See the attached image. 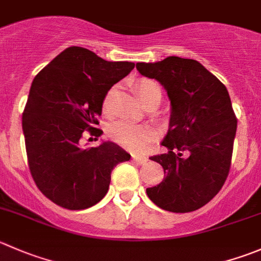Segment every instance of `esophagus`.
Listing matches in <instances>:
<instances>
[{"label":"esophagus","instance_id":"obj_1","mask_svg":"<svg viewBox=\"0 0 261 261\" xmlns=\"http://www.w3.org/2000/svg\"><path fill=\"white\" fill-rule=\"evenodd\" d=\"M133 161L136 162L138 164H144V163H146L148 158H146V156H143V155H133Z\"/></svg>","mask_w":261,"mask_h":261}]
</instances>
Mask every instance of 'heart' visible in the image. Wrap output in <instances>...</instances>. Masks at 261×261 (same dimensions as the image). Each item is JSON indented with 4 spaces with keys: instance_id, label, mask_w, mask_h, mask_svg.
Returning a JSON list of instances; mask_svg holds the SVG:
<instances>
[{
    "instance_id": "obj_1",
    "label": "heart",
    "mask_w": 261,
    "mask_h": 261,
    "mask_svg": "<svg viewBox=\"0 0 261 261\" xmlns=\"http://www.w3.org/2000/svg\"><path fill=\"white\" fill-rule=\"evenodd\" d=\"M136 94L145 106L156 103L162 98V90L159 85L153 80L141 79L134 85ZM117 98V87H113L106 93L103 98V112L107 116H112L115 112V103ZM108 136L115 143L120 144L123 148L133 151H140L153 141L155 138V131L149 125H136L128 121H116L108 128Z\"/></svg>"
}]
</instances>
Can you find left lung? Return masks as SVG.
<instances>
[{
	"label": "left lung",
	"mask_w": 261,
	"mask_h": 261,
	"mask_svg": "<svg viewBox=\"0 0 261 261\" xmlns=\"http://www.w3.org/2000/svg\"><path fill=\"white\" fill-rule=\"evenodd\" d=\"M136 69L158 80L171 100L168 131L162 141L168 151L150 156L163 167L166 178L146 194L164 211H196L218 194L231 168L237 118L227 88L190 58L138 62Z\"/></svg>",
	"instance_id": "8db88e82"
}]
</instances>
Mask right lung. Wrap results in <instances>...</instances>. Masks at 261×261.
I'll return each mask as SVG.
<instances>
[{"label":"right lung","instance_id":"right-lung-1","mask_svg":"<svg viewBox=\"0 0 261 261\" xmlns=\"http://www.w3.org/2000/svg\"><path fill=\"white\" fill-rule=\"evenodd\" d=\"M134 67L69 47L33 80L22 113L28 164L38 189L57 205L70 211L95 205L107 194L112 169L130 161L117 144L83 148L82 139L103 133L95 127L103 98Z\"/></svg>","mask_w":261,"mask_h":261}]
</instances>
